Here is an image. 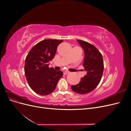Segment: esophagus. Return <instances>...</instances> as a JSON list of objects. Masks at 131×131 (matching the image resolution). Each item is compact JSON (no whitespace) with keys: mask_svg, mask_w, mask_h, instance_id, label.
<instances>
[{"mask_svg":"<svg viewBox=\"0 0 131 131\" xmlns=\"http://www.w3.org/2000/svg\"><path fill=\"white\" fill-rule=\"evenodd\" d=\"M70 73L69 72H68V71H65V72H64V75H68Z\"/></svg>","mask_w":131,"mask_h":131,"instance_id":"obj_1","label":"esophagus"}]
</instances>
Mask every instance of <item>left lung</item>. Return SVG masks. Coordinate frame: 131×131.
<instances>
[{
    "instance_id": "1",
    "label": "left lung",
    "mask_w": 131,
    "mask_h": 131,
    "mask_svg": "<svg viewBox=\"0 0 131 131\" xmlns=\"http://www.w3.org/2000/svg\"><path fill=\"white\" fill-rule=\"evenodd\" d=\"M77 41L84 51L83 66L87 73L79 84L72 85L71 89L75 92L84 94L92 91L100 84L103 73L104 63L101 53L94 45L81 40Z\"/></svg>"
}]
</instances>
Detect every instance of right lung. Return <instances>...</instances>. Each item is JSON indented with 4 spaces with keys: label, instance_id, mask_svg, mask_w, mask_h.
<instances>
[{
    "label": "right lung",
    "instance_id": "add662e5",
    "mask_svg": "<svg viewBox=\"0 0 131 131\" xmlns=\"http://www.w3.org/2000/svg\"><path fill=\"white\" fill-rule=\"evenodd\" d=\"M63 40L47 39L37 43L31 49L25 60V73L30 88L42 96L48 95L56 89L62 76L61 70L49 68L58 45Z\"/></svg>",
    "mask_w": 131,
    "mask_h": 131
}]
</instances>
